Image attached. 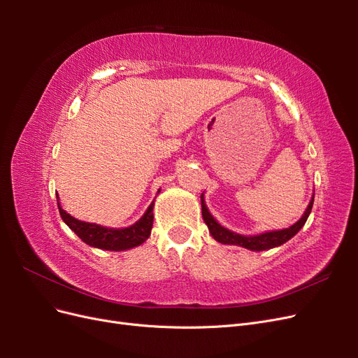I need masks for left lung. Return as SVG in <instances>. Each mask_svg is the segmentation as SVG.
Returning <instances> with one entry per match:
<instances>
[{
	"instance_id": "8db88e82",
	"label": "left lung",
	"mask_w": 358,
	"mask_h": 358,
	"mask_svg": "<svg viewBox=\"0 0 358 358\" xmlns=\"http://www.w3.org/2000/svg\"><path fill=\"white\" fill-rule=\"evenodd\" d=\"M315 196V194H313ZM312 206H313V197L310 199L308 208L305 210V213L301 215V218L296 222L292 224L288 229L284 230H275V231H264V233H259V234H254V236H245V234H239V233H234L229 229H225L222 227L218 221H216L212 213L209 212L208 206H206L204 197L201 194V213H203V220L208 225L209 233L212 234L213 239L220 243L224 245H237V246H242L249 249V251H266V249H272L276 246L284 245L285 242H288L291 237H294L305 222L308 221V216L312 210Z\"/></svg>"
}]
</instances>
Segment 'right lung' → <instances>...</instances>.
I'll list each match as a JSON object with an SVG mask.
<instances>
[{"mask_svg":"<svg viewBox=\"0 0 358 358\" xmlns=\"http://www.w3.org/2000/svg\"><path fill=\"white\" fill-rule=\"evenodd\" d=\"M154 201L150 203L142 218L136 221L133 225L124 227V229H110V227H104L100 224L76 220L74 216H71L61 208L59 201L58 209L62 221L66 222L70 227V230L78 234L86 245L104 249V251H127V249H133L148 241L154 224Z\"/></svg>","mask_w":358,"mask_h":358,"instance_id":"add662e5","label":"right lung"}]
</instances>
